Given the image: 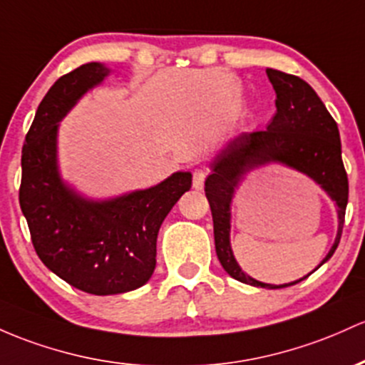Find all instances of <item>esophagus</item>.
Here are the masks:
<instances>
[{
    "label": "esophagus",
    "instance_id": "obj_1",
    "mask_svg": "<svg viewBox=\"0 0 365 365\" xmlns=\"http://www.w3.org/2000/svg\"><path fill=\"white\" fill-rule=\"evenodd\" d=\"M207 176V168H195L194 173H192V187L195 190H201L204 187V180Z\"/></svg>",
    "mask_w": 365,
    "mask_h": 365
}]
</instances>
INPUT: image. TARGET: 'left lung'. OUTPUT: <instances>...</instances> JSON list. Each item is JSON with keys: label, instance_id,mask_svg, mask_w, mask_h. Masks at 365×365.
<instances>
[{"label": "left lung", "instance_id": "1", "mask_svg": "<svg viewBox=\"0 0 365 365\" xmlns=\"http://www.w3.org/2000/svg\"><path fill=\"white\" fill-rule=\"evenodd\" d=\"M267 76L277 95V112L267 130L241 133L227 143L225 149L211 163L213 171L206 178L204 192L213 215L216 256L227 274L250 286L280 289L298 284L312 272L294 282L275 286L259 282L244 274L239 267L230 246V204L244 175L255 168L279 163L310 176L327 192L338 207V234L320 265L334 255L341 239L348 202V178L341 159L338 124L314 88L298 76L275 69H267Z\"/></svg>", "mask_w": 365, "mask_h": 365}]
</instances>
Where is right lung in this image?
<instances>
[{
	"mask_svg": "<svg viewBox=\"0 0 365 365\" xmlns=\"http://www.w3.org/2000/svg\"><path fill=\"white\" fill-rule=\"evenodd\" d=\"M109 72L85 63L48 90L24 143L19 190L39 259L76 289L97 296L128 293L150 279L161 223L192 185L189 171H176L150 189L93 201L63 183L58 123Z\"/></svg>",
	"mask_w": 365,
	"mask_h": 365,
	"instance_id": "1",
	"label": "right lung"
}]
</instances>
